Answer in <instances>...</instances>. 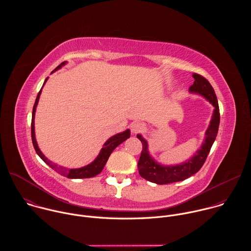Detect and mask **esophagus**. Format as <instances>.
I'll list each match as a JSON object with an SVG mask.
<instances>
[{
	"instance_id": "obj_1",
	"label": "esophagus",
	"mask_w": 251,
	"mask_h": 251,
	"mask_svg": "<svg viewBox=\"0 0 251 251\" xmlns=\"http://www.w3.org/2000/svg\"><path fill=\"white\" fill-rule=\"evenodd\" d=\"M130 128H131V132L133 134H137L141 131L144 130V125H143L142 123L140 122H133L131 125H130Z\"/></svg>"
}]
</instances>
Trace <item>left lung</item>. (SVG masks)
<instances>
[{"instance_id":"1","label":"left lung","mask_w":251,"mask_h":251,"mask_svg":"<svg viewBox=\"0 0 251 251\" xmlns=\"http://www.w3.org/2000/svg\"><path fill=\"white\" fill-rule=\"evenodd\" d=\"M194 84L189 88L191 93H197L206 99L213 107V113L209 122V125L205 131V137L201 148L197 153L184 163L176 165H162L158 163L149 152L148 142L138 134L137 138L142 142L143 149L138 162L139 174L145 180L158 184L166 185L170 183L181 182L195 175L202 167L210 148L217 138L219 125H220V108L216 93L210 83L201 75L194 74Z\"/></svg>"}]
</instances>
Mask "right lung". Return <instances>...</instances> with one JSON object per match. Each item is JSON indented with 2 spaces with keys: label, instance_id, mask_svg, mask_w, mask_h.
Masks as SVG:
<instances>
[{
  "label": "right lung",
  "instance_id": "1",
  "mask_svg": "<svg viewBox=\"0 0 251 251\" xmlns=\"http://www.w3.org/2000/svg\"><path fill=\"white\" fill-rule=\"evenodd\" d=\"M67 62L64 61L62 63H60L52 73H54L55 70L61 68L63 65H65ZM51 73V74H52ZM49 79V77L46 78L45 82H44V85L46 84L47 80ZM43 85V87H44ZM42 87V89H43ZM42 89L40 90L38 96H37V99H35V102H34V105H33V108H32V116H31V140H32V144H33V147H34V150L35 152H37V154L40 156V158L46 163L48 164L52 170H54L55 172H57L58 174H60L61 176H66L68 178H86V177H92V176H95L96 175L100 174L101 171L103 170L105 164L107 163V160H108L109 156L111 155V153L113 152V150L119 146L121 143H123L125 140H127L129 137H130V130L127 129L125 130L124 132H121V133H118L116 135H113L112 137H110L108 140H107L104 145H103V148L100 150L98 156L95 158V160L93 162H91L90 164L84 166V167H81V168H77V169H67V168H64V167H61V166H57L56 164L52 163L50 160H49L43 153L42 151L40 150L39 146H38V142L37 140H35V134H34V115H35V110H37V106H38V103H39V100H40V96L42 94Z\"/></svg>",
  "mask_w": 251,
  "mask_h": 251
}]
</instances>
